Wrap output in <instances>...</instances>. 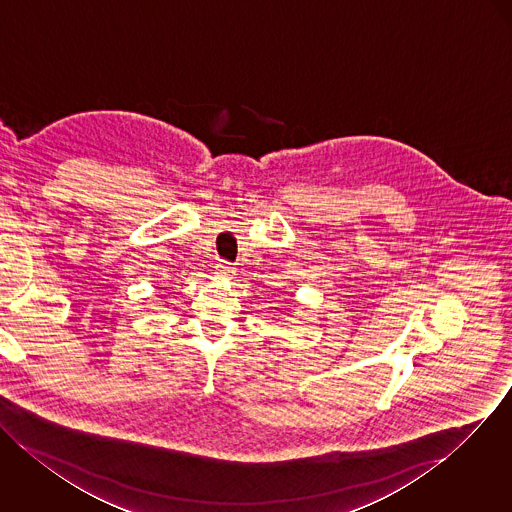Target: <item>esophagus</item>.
<instances>
[{"mask_svg": "<svg viewBox=\"0 0 512 512\" xmlns=\"http://www.w3.org/2000/svg\"><path fill=\"white\" fill-rule=\"evenodd\" d=\"M236 273V269L230 265V263H216V275L222 276V278H232Z\"/></svg>", "mask_w": 512, "mask_h": 512, "instance_id": "34e87169", "label": "esophagus"}]
</instances>
